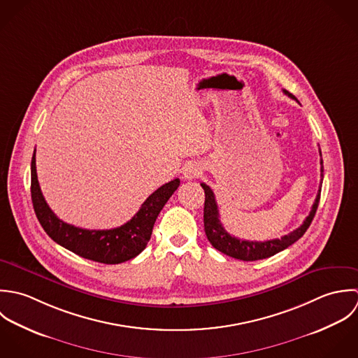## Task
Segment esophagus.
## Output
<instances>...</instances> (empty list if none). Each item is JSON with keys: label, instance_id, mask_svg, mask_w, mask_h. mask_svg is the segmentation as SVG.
Here are the masks:
<instances>
[{"label": "esophagus", "instance_id": "34e87169", "mask_svg": "<svg viewBox=\"0 0 358 358\" xmlns=\"http://www.w3.org/2000/svg\"><path fill=\"white\" fill-rule=\"evenodd\" d=\"M201 173H202V171H201L199 166H196V164H188V166L184 169V178H187V180H194V178L199 177Z\"/></svg>", "mask_w": 358, "mask_h": 358}]
</instances>
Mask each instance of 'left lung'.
Wrapping results in <instances>:
<instances>
[{
  "mask_svg": "<svg viewBox=\"0 0 358 358\" xmlns=\"http://www.w3.org/2000/svg\"><path fill=\"white\" fill-rule=\"evenodd\" d=\"M284 92L292 99L297 101L296 96L292 95L290 92H287L286 90H284ZM320 156H321V150H320ZM320 163H321V182H320V189H318V194H317V198L314 201L310 215L306 217V220L303 221V224L299 228H296L290 234L281 236L280 239H271V241H264V242L243 241V239L235 238L231 234H228L220 221L218 206H217L215 194H213L212 188L202 182L201 185L205 189V209H203L205 232H206V236H208L209 242L212 243V246L229 257L243 260V262H255V260L271 257V256L282 252L287 246L294 243L297 239H300L304 235V232L307 231V228L310 227V224L315 215V212H317L318 203H320L321 187H322V180H324L322 159Z\"/></svg>",
  "mask_w": 358,
  "mask_h": 358,
  "instance_id": "obj_1",
  "label": "left lung"
}]
</instances>
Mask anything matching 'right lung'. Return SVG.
<instances>
[{"label":"right lung","instance_id":"obj_1","mask_svg":"<svg viewBox=\"0 0 358 358\" xmlns=\"http://www.w3.org/2000/svg\"><path fill=\"white\" fill-rule=\"evenodd\" d=\"M178 185L180 180L176 178L157 188L148 196L136 215L117 228L84 229L62 221L50 209L37 180L36 150L31 157V201L44 231L65 249L103 264H119L134 259L143 252L150 239L157 215Z\"/></svg>","mask_w":358,"mask_h":358}]
</instances>
